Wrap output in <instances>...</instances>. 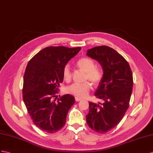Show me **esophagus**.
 Here are the masks:
<instances>
[{
  "instance_id": "esophagus-1",
  "label": "esophagus",
  "mask_w": 153,
  "mask_h": 153,
  "mask_svg": "<svg viewBox=\"0 0 153 153\" xmlns=\"http://www.w3.org/2000/svg\"><path fill=\"white\" fill-rule=\"evenodd\" d=\"M75 100H76V101H77V102H78V101H81L82 100L80 99V98H79V97H76Z\"/></svg>"
}]
</instances>
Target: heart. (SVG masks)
Here are the masks:
<instances>
[{
    "label": "heart",
    "mask_w": 153,
    "mask_h": 153,
    "mask_svg": "<svg viewBox=\"0 0 153 153\" xmlns=\"http://www.w3.org/2000/svg\"><path fill=\"white\" fill-rule=\"evenodd\" d=\"M77 65L81 70L86 72V79H89L94 85H97L103 78V72L100 68L96 67V63L91 58L83 57L77 62ZM64 79L68 81L71 79V72L69 66H65L62 70ZM91 88V85L88 82L79 84L74 83L66 88L68 94L78 97H84Z\"/></svg>",
    "instance_id": "heart-1"
}]
</instances>
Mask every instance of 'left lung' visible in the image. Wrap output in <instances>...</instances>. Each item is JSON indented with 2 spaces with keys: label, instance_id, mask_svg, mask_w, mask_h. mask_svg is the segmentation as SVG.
Wrapping results in <instances>:
<instances>
[{
  "label": "left lung",
  "instance_id": "8db88e82",
  "mask_svg": "<svg viewBox=\"0 0 153 153\" xmlns=\"http://www.w3.org/2000/svg\"><path fill=\"white\" fill-rule=\"evenodd\" d=\"M87 55L103 68V78L95 92L102 103L89 102L87 123L92 131L105 134L122 120L129 106L133 79L125 59L109 46H100L87 50Z\"/></svg>",
  "mask_w": 153,
  "mask_h": 153
}]
</instances>
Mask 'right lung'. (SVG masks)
Masks as SVG:
<instances>
[{
  "label": "right lung",
  "instance_id": "add662e5",
  "mask_svg": "<svg viewBox=\"0 0 153 153\" xmlns=\"http://www.w3.org/2000/svg\"><path fill=\"white\" fill-rule=\"evenodd\" d=\"M81 47L49 46L31 59L24 75L22 98L33 120L42 131L54 133L64 127L66 116L75 103L72 95L57 98L58 87L63 81L62 70Z\"/></svg>",
  "mask_w": 153,
  "mask_h": 153
}]
</instances>
